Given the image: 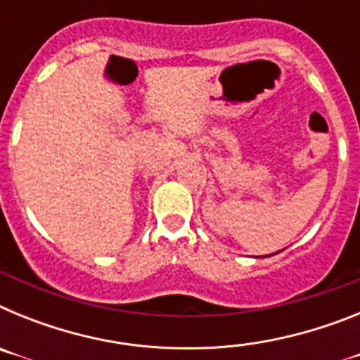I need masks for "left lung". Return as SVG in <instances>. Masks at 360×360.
Here are the masks:
<instances>
[{"mask_svg": "<svg viewBox=\"0 0 360 360\" xmlns=\"http://www.w3.org/2000/svg\"><path fill=\"white\" fill-rule=\"evenodd\" d=\"M276 254H278V252H276ZM263 257H266V256H263Z\"/></svg>", "mask_w": 360, "mask_h": 360, "instance_id": "obj_1", "label": "left lung"}]
</instances>
